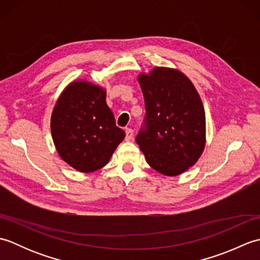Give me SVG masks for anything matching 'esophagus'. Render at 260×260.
Here are the masks:
<instances>
[{
	"label": "esophagus",
	"instance_id": "esophagus-1",
	"mask_svg": "<svg viewBox=\"0 0 260 260\" xmlns=\"http://www.w3.org/2000/svg\"><path fill=\"white\" fill-rule=\"evenodd\" d=\"M125 134H126V140L129 141L132 137H133V134H134V131L132 128H126L125 129Z\"/></svg>",
	"mask_w": 260,
	"mask_h": 260
}]
</instances>
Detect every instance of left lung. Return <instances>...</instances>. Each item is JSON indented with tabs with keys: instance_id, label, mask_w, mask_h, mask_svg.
<instances>
[{
	"instance_id": "obj_1",
	"label": "left lung",
	"mask_w": 260,
	"mask_h": 260,
	"mask_svg": "<svg viewBox=\"0 0 260 260\" xmlns=\"http://www.w3.org/2000/svg\"><path fill=\"white\" fill-rule=\"evenodd\" d=\"M145 126L136 143L151 168L175 176L197 163L206 146V114L191 80L173 68L141 74Z\"/></svg>"
}]
</instances>
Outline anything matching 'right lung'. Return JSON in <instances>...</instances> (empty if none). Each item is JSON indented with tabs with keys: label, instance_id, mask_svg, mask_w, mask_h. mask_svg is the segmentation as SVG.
<instances>
[{
	"label": "right lung",
	"instance_id": "right-lung-1",
	"mask_svg": "<svg viewBox=\"0 0 260 260\" xmlns=\"http://www.w3.org/2000/svg\"><path fill=\"white\" fill-rule=\"evenodd\" d=\"M51 135L59 156L82 173L104 168L125 137L107 106L106 90L86 80L70 82L58 98Z\"/></svg>",
	"mask_w": 260,
	"mask_h": 260
}]
</instances>
